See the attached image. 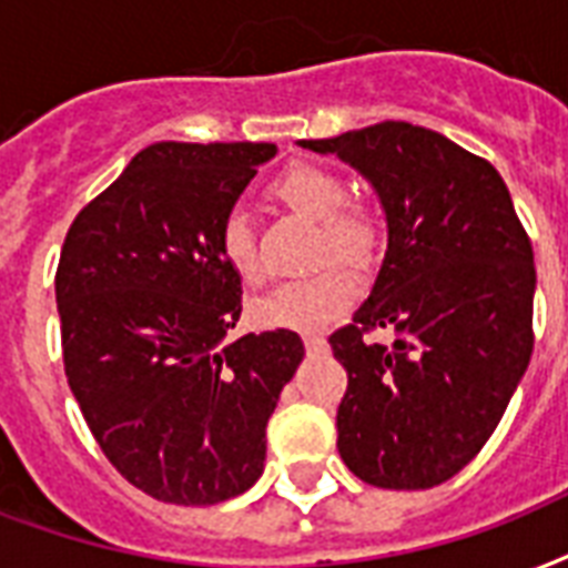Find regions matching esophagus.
I'll use <instances>...</instances> for the list:
<instances>
[{"label": "esophagus", "instance_id": "1", "mask_svg": "<svg viewBox=\"0 0 568 568\" xmlns=\"http://www.w3.org/2000/svg\"><path fill=\"white\" fill-rule=\"evenodd\" d=\"M303 345H306V352H310V354L327 352V339H324V336H318V333H310V336H303Z\"/></svg>", "mask_w": 568, "mask_h": 568}]
</instances>
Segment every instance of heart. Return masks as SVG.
Instances as JSON below:
<instances>
[{
	"instance_id": "b5f03b06",
	"label": "heart",
	"mask_w": 568,
	"mask_h": 568,
	"mask_svg": "<svg viewBox=\"0 0 568 568\" xmlns=\"http://www.w3.org/2000/svg\"><path fill=\"white\" fill-rule=\"evenodd\" d=\"M288 211L318 223V262L339 258L352 267H366L381 250V220L372 207L348 202L345 181L315 163H292L271 184ZM216 253L244 285H258L265 276L250 220L241 207L223 214L216 226ZM357 297V280L348 267L327 265L303 280H288L255 297L250 315L265 331H318L336 322Z\"/></svg>"
}]
</instances>
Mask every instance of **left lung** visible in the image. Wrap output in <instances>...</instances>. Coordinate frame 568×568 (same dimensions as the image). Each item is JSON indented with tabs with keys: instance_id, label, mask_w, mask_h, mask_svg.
<instances>
[{
	"instance_id": "obj_1",
	"label": "left lung",
	"mask_w": 568,
	"mask_h": 568,
	"mask_svg": "<svg viewBox=\"0 0 568 568\" xmlns=\"http://www.w3.org/2000/svg\"><path fill=\"white\" fill-rule=\"evenodd\" d=\"M387 216V253L354 322L331 336L348 372L336 447L378 488H432L486 447L534 354V246L500 172L435 130L381 121L333 140ZM393 326L389 349L365 333Z\"/></svg>"
}]
</instances>
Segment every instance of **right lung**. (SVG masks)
<instances>
[{"label":"right lung","instance_id":"add662e5","mask_svg":"<svg viewBox=\"0 0 568 568\" xmlns=\"http://www.w3.org/2000/svg\"><path fill=\"white\" fill-rule=\"evenodd\" d=\"M271 142H154L82 207L55 271L64 375L103 456L154 500L211 506L265 470V428L303 361L246 333L216 226Z\"/></svg>","mask_w":568,"mask_h":568}]
</instances>
